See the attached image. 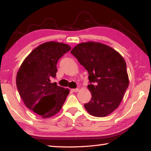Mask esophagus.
Returning a JSON list of instances; mask_svg holds the SVG:
<instances>
[{
    "label": "esophagus",
    "mask_w": 151,
    "mask_h": 151,
    "mask_svg": "<svg viewBox=\"0 0 151 151\" xmlns=\"http://www.w3.org/2000/svg\"><path fill=\"white\" fill-rule=\"evenodd\" d=\"M78 88H73V89H71V91L73 92H78Z\"/></svg>",
    "instance_id": "obj_1"
}]
</instances>
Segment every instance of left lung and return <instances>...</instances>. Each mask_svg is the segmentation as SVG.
<instances>
[{
	"label": "left lung",
	"mask_w": 151,
	"mask_h": 151,
	"mask_svg": "<svg viewBox=\"0 0 151 151\" xmlns=\"http://www.w3.org/2000/svg\"><path fill=\"white\" fill-rule=\"evenodd\" d=\"M70 52L88 73L92 97L85 109L93 116H108L120 104L129 85L123 57L108 45L92 42L81 43Z\"/></svg>",
	"instance_id": "left-lung-1"
}]
</instances>
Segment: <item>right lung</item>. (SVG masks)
<instances>
[{"instance_id":"add662e5","label":"right lung","mask_w":151,"mask_h":151,"mask_svg":"<svg viewBox=\"0 0 151 151\" xmlns=\"http://www.w3.org/2000/svg\"><path fill=\"white\" fill-rule=\"evenodd\" d=\"M70 49L63 43H44L28 55L17 74V87L24 104L44 118L58 113L69 93L51 79L56 77L58 60Z\"/></svg>"}]
</instances>
